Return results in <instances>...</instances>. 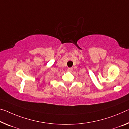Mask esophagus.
Returning a JSON list of instances; mask_svg holds the SVG:
<instances>
[{"instance_id": "obj_1", "label": "esophagus", "mask_w": 129, "mask_h": 129, "mask_svg": "<svg viewBox=\"0 0 129 129\" xmlns=\"http://www.w3.org/2000/svg\"><path fill=\"white\" fill-rule=\"evenodd\" d=\"M72 71H73V69L72 68H68V72H72Z\"/></svg>"}]
</instances>
